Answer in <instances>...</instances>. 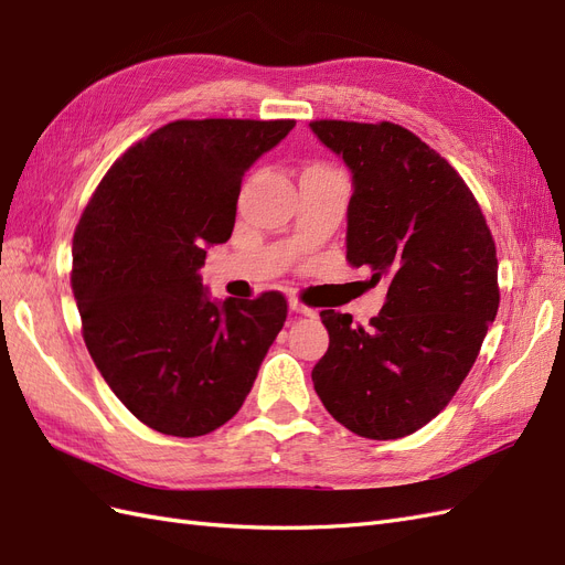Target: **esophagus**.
Returning a JSON list of instances; mask_svg holds the SVG:
<instances>
[{"instance_id":"1","label":"esophagus","mask_w":565,"mask_h":565,"mask_svg":"<svg viewBox=\"0 0 565 565\" xmlns=\"http://www.w3.org/2000/svg\"><path fill=\"white\" fill-rule=\"evenodd\" d=\"M288 308H291L296 315H302V317H317V310L308 308V305H302L300 300L291 298V302H288Z\"/></svg>"}]
</instances>
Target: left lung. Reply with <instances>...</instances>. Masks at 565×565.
<instances>
[{
	"mask_svg": "<svg viewBox=\"0 0 565 565\" xmlns=\"http://www.w3.org/2000/svg\"><path fill=\"white\" fill-rule=\"evenodd\" d=\"M352 174L348 260L388 284L369 329L321 312L329 350L312 383L329 414L372 440L426 426L471 372L497 317V250L469 186L393 122H310Z\"/></svg>",
	"mask_w": 565,
	"mask_h": 565,
	"instance_id": "1",
	"label": "left lung"
}]
</instances>
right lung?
I'll return each mask as SVG.
<instances>
[{"label": "right lung", "mask_w": 565, "mask_h": 565, "mask_svg": "<svg viewBox=\"0 0 565 565\" xmlns=\"http://www.w3.org/2000/svg\"><path fill=\"white\" fill-rule=\"evenodd\" d=\"M294 120H177L106 172L73 236L92 360L141 424L196 438L244 405L286 321L281 294L211 300L205 248L232 236L241 180Z\"/></svg>", "instance_id": "obj_1"}]
</instances>
